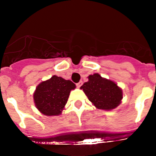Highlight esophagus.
<instances>
[{"instance_id":"esophagus-1","label":"esophagus","mask_w":156,"mask_h":156,"mask_svg":"<svg viewBox=\"0 0 156 156\" xmlns=\"http://www.w3.org/2000/svg\"><path fill=\"white\" fill-rule=\"evenodd\" d=\"M82 84H83L82 81H79V82H78V83H77V84H76L77 87H80L81 85H82Z\"/></svg>"}]
</instances>
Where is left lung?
Wrapping results in <instances>:
<instances>
[{
	"instance_id": "8db88e82",
	"label": "left lung",
	"mask_w": 156,
	"mask_h": 156,
	"mask_svg": "<svg viewBox=\"0 0 156 156\" xmlns=\"http://www.w3.org/2000/svg\"><path fill=\"white\" fill-rule=\"evenodd\" d=\"M89 81L81 87L88 100L97 108L111 110L121 103L122 90L113 81L96 73L88 77Z\"/></svg>"
}]
</instances>
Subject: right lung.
<instances>
[{"instance_id":"1","label":"right lung","mask_w":156,"mask_h":156,"mask_svg":"<svg viewBox=\"0 0 156 156\" xmlns=\"http://www.w3.org/2000/svg\"><path fill=\"white\" fill-rule=\"evenodd\" d=\"M75 88L72 81L53 75L36 88L34 94L36 107L45 115H58L65 107L70 91Z\"/></svg>"}]
</instances>
